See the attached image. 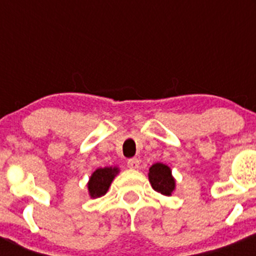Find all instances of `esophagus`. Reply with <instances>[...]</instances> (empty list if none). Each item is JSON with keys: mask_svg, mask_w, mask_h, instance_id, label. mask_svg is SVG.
Wrapping results in <instances>:
<instances>
[{"mask_svg": "<svg viewBox=\"0 0 256 256\" xmlns=\"http://www.w3.org/2000/svg\"><path fill=\"white\" fill-rule=\"evenodd\" d=\"M138 166H140V162H138V158H130L128 161V167L131 170H138Z\"/></svg>", "mask_w": 256, "mask_h": 256, "instance_id": "34e87169", "label": "esophagus"}]
</instances>
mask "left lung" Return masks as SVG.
<instances>
[{"label": "left lung", "instance_id": "8db88e82", "mask_svg": "<svg viewBox=\"0 0 256 256\" xmlns=\"http://www.w3.org/2000/svg\"><path fill=\"white\" fill-rule=\"evenodd\" d=\"M148 180L151 183L152 188L156 192L161 193L164 196H171V193L174 190V177H172L171 170L168 166L164 164H154L150 168Z\"/></svg>", "mask_w": 256, "mask_h": 256}]
</instances>
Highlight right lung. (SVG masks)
<instances>
[{
  "label": "right lung",
  "mask_w": 256,
  "mask_h": 256,
  "mask_svg": "<svg viewBox=\"0 0 256 256\" xmlns=\"http://www.w3.org/2000/svg\"><path fill=\"white\" fill-rule=\"evenodd\" d=\"M118 168L115 167H104V168H98L90 177L88 188L89 193L92 198L102 197L108 192L110 187V183L114 180V177L118 174Z\"/></svg>",
  "instance_id": "1"
}]
</instances>
